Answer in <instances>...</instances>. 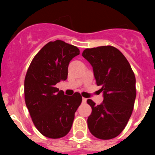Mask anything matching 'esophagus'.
<instances>
[{"label":"esophagus","instance_id":"34e87169","mask_svg":"<svg viewBox=\"0 0 155 155\" xmlns=\"http://www.w3.org/2000/svg\"><path fill=\"white\" fill-rule=\"evenodd\" d=\"M86 102H87V98H82V102H83V103H86Z\"/></svg>","mask_w":155,"mask_h":155}]
</instances>
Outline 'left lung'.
<instances>
[{"instance_id": "1", "label": "left lung", "mask_w": 155, "mask_h": 155, "mask_svg": "<svg viewBox=\"0 0 155 155\" xmlns=\"http://www.w3.org/2000/svg\"><path fill=\"white\" fill-rule=\"evenodd\" d=\"M82 56L92 67L104 98L98 105L87 99L92 109L87 127L98 139H113L124 130L132 114L136 98L135 75L127 58L113 46L86 49Z\"/></svg>"}]
</instances>
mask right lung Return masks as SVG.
I'll return each mask as SVG.
<instances>
[{
    "label": "right lung",
    "mask_w": 155,
    "mask_h": 155,
    "mask_svg": "<svg viewBox=\"0 0 155 155\" xmlns=\"http://www.w3.org/2000/svg\"><path fill=\"white\" fill-rule=\"evenodd\" d=\"M80 54L78 47L62 40L48 42L39 50L25 78V100L37 130L57 139L71 130L74 113L82 101L80 93L64 94L56 84L68 78V65Z\"/></svg>",
    "instance_id": "obj_1"
}]
</instances>
